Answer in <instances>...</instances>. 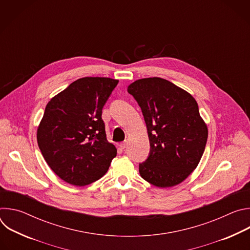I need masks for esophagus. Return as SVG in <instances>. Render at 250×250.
<instances>
[{
    "label": "esophagus",
    "mask_w": 250,
    "mask_h": 250,
    "mask_svg": "<svg viewBox=\"0 0 250 250\" xmlns=\"http://www.w3.org/2000/svg\"><path fill=\"white\" fill-rule=\"evenodd\" d=\"M126 146H127V144H126V141H125V142H122V144L120 145V147H121L122 149H125V148L126 147Z\"/></svg>",
    "instance_id": "esophagus-1"
}]
</instances>
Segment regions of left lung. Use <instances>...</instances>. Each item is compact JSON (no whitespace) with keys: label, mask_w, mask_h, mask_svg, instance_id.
Instances as JSON below:
<instances>
[{"label":"left lung","mask_w":250,"mask_h":250,"mask_svg":"<svg viewBox=\"0 0 250 250\" xmlns=\"http://www.w3.org/2000/svg\"><path fill=\"white\" fill-rule=\"evenodd\" d=\"M127 92L144 114L150 153L139 164L140 176L158 188L182 183L205 151L208 126L194 97L159 77L138 79Z\"/></svg>","instance_id":"obj_1"}]
</instances>
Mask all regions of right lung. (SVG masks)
Listing matches in <instances>:
<instances>
[{
	"label": "right lung",
	"mask_w": 250,
	"mask_h": 250,
	"mask_svg": "<svg viewBox=\"0 0 250 250\" xmlns=\"http://www.w3.org/2000/svg\"><path fill=\"white\" fill-rule=\"evenodd\" d=\"M119 80L84 77L46 104L39 125V147L51 170L68 184L86 186L103 177L117 156L106 139L102 110Z\"/></svg>",
	"instance_id": "right-lung-1"
}]
</instances>
